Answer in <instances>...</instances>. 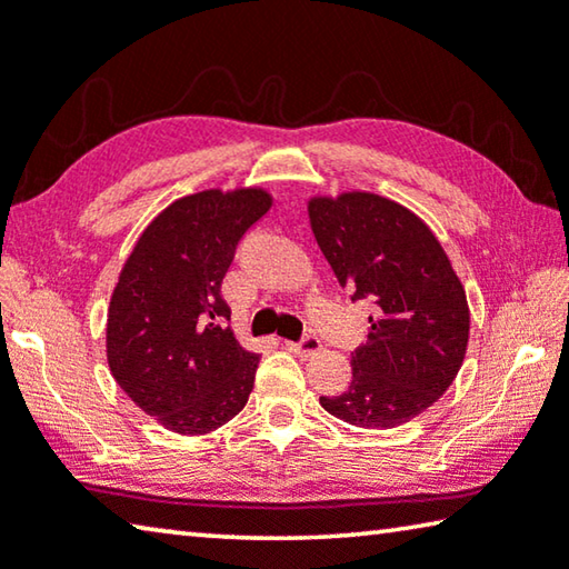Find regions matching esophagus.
Returning a JSON list of instances; mask_svg holds the SVG:
<instances>
[{
	"instance_id": "obj_1",
	"label": "esophagus",
	"mask_w": 569,
	"mask_h": 569,
	"mask_svg": "<svg viewBox=\"0 0 569 569\" xmlns=\"http://www.w3.org/2000/svg\"><path fill=\"white\" fill-rule=\"evenodd\" d=\"M286 347H288V351H293V355H299V357H313L321 351V339L309 333V337H303L301 341H286Z\"/></svg>"
}]
</instances>
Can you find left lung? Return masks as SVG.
Wrapping results in <instances>:
<instances>
[{
	"label": "left lung",
	"mask_w": 569,
	"mask_h": 569,
	"mask_svg": "<svg viewBox=\"0 0 569 569\" xmlns=\"http://www.w3.org/2000/svg\"><path fill=\"white\" fill-rule=\"evenodd\" d=\"M309 220L351 301L375 303L347 392L321 398V408L357 428L405 426L463 365L471 329L463 286L428 224L387 197H311Z\"/></svg>",
	"instance_id": "left-lung-1"
}]
</instances>
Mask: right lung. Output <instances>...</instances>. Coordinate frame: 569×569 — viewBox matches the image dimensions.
I'll use <instances>...</instances> for the list:
<instances>
[{
    "label": "right lung",
    "mask_w": 569,
    "mask_h": 569,
    "mask_svg": "<svg viewBox=\"0 0 569 569\" xmlns=\"http://www.w3.org/2000/svg\"><path fill=\"white\" fill-rule=\"evenodd\" d=\"M270 202L260 187L182 197L151 220L123 263L108 306V367L171 432L202 436L246 408L260 357L238 345L220 286Z\"/></svg>",
    "instance_id": "1"
}]
</instances>
